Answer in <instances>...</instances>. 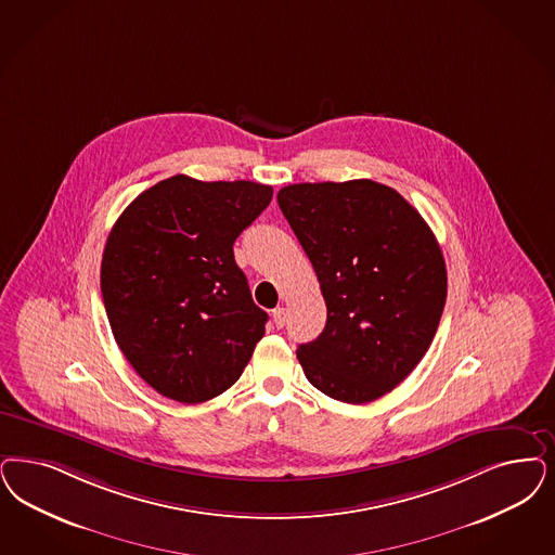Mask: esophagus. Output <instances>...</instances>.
Masks as SVG:
<instances>
[{
	"instance_id": "obj_1",
	"label": "esophagus",
	"mask_w": 555,
	"mask_h": 555,
	"mask_svg": "<svg viewBox=\"0 0 555 555\" xmlns=\"http://www.w3.org/2000/svg\"><path fill=\"white\" fill-rule=\"evenodd\" d=\"M272 322L276 327H285V322H287V309L285 307H276L274 311H272Z\"/></svg>"
}]
</instances>
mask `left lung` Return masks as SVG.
I'll use <instances>...</instances> for the list:
<instances>
[{
    "mask_svg": "<svg viewBox=\"0 0 555 555\" xmlns=\"http://www.w3.org/2000/svg\"><path fill=\"white\" fill-rule=\"evenodd\" d=\"M276 201L327 307L324 332L297 348L307 379L338 402L382 398L439 327L447 268L435 233L400 192L373 180L288 184Z\"/></svg>",
    "mask_w": 555,
    "mask_h": 555,
    "instance_id": "left-lung-1",
    "label": "left lung"
}]
</instances>
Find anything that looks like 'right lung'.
Returning <instances> with one entry per match:
<instances>
[{"mask_svg":"<svg viewBox=\"0 0 555 555\" xmlns=\"http://www.w3.org/2000/svg\"><path fill=\"white\" fill-rule=\"evenodd\" d=\"M272 186L184 173L141 192L106 240L100 288L116 345L170 400L201 403L240 379L267 311L251 301L233 242Z\"/></svg>","mask_w":555,"mask_h":555,"instance_id":"add662e5","label":"right lung"}]
</instances>
